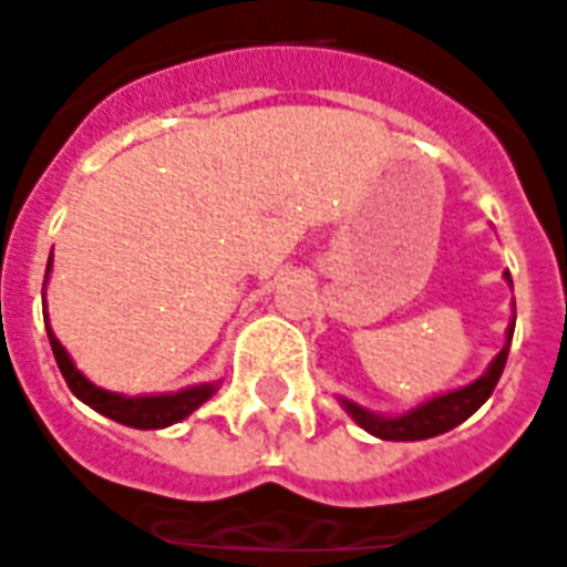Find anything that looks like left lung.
I'll use <instances>...</instances> for the list:
<instances>
[{"label":"left lung","instance_id":"left-lung-1","mask_svg":"<svg viewBox=\"0 0 567 567\" xmlns=\"http://www.w3.org/2000/svg\"><path fill=\"white\" fill-rule=\"evenodd\" d=\"M505 279L511 285V272H505ZM514 324H517V309H514L511 324H507L505 348L493 358V363L486 367L484 375L472 381V384H465V388L439 393L433 400L421 402V405H414V409L402 414L369 412V409L358 405L354 400H346V396H339V402L351 414V421L363 426L369 435L384 439V442H421V439H433V435L447 433V430H454L463 421H468L489 400V393L496 390L498 379H502V369H505L507 348H511V339H514Z\"/></svg>","mask_w":567,"mask_h":567}]
</instances>
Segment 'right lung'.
<instances>
[{
	"instance_id": "obj_1",
	"label": "right lung",
	"mask_w": 567,
	"mask_h": 567,
	"mask_svg": "<svg viewBox=\"0 0 567 567\" xmlns=\"http://www.w3.org/2000/svg\"><path fill=\"white\" fill-rule=\"evenodd\" d=\"M50 267H53V255L48 261V276ZM44 297V295H41ZM44 324H48V339L50 348H53V358H56V367H60L62 379L71 388V393L81 402H86L90 409H95L104 417L123 423V426H132V430H165L171 423L186 421L188 414L200 409L204 402L219 390V381H207V384H192V388H183L177 393H144V396H125V393H113V390H104L99 384H92L81 369L74 367V360L69 358V351L62 348V342L53 337L50 330V321L44 316Z\"/></svg>"
}]
</instances>
